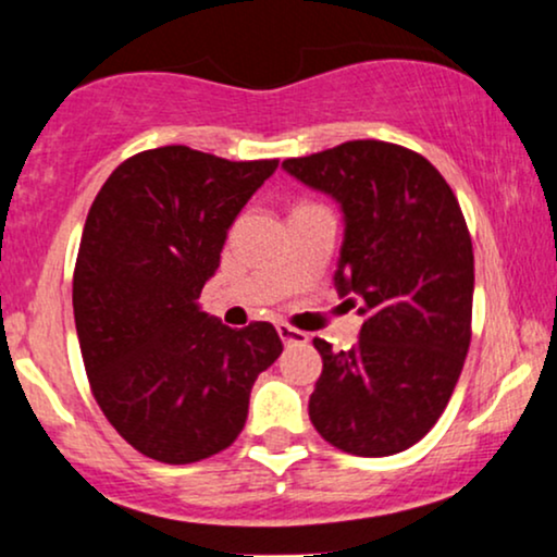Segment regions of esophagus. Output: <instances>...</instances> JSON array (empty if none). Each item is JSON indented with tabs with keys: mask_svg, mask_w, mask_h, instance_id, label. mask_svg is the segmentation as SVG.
<instances>
[{
	"mask_svg": "<svg viewBox=\"0 0 557 557\" xmlns=\"http://www.w3.org/2000/svg\"><path fill=\"white\" fill-rule=\"evenodd\" d=\"M277 332H280V341H283L285 345H304L306 341H309V335H306V332L290 327V324H277Z\"/></svg>",
	"mask_w": 557,
	"mask_h": 557,
	"instance_id": "34e87169",
	"label": "esophagus"
}]
</instances>
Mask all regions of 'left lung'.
I'll return each mask as SVG.
<instances>
[{
	"label": "left lung",
	"instance_id": "1",
	"mask_svg": "<svg viewBox=\"0 0 557 557\" xmlns=\"http://www.w3.org/2000/svg\"><path fill=\"white\" fill-rule=\"evenodd\" d=\"M283 168L341 201L335 283L363 317L350 350L314 337L311 424L350 456H393L437 424L469 354L474 248L461 203L430 159L387 140H345Z\"/></svg>",
	"mask_w": 557,
	"mask_h": 557
}]
</instances>
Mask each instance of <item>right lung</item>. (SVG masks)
Instances as JSON below:
<instances>
[{
  "label": "right lung",
  "instance_id": "1",
  "mask_svg": "<svg viewBox=\"0 0 557 557\" xmlns=\"http://www.w3.org/2000/svg\"><path fill=\"white\" fill-rule=\"evenodd\" d=\"M277 164L159 146L127 157L88 209L73 272L83 367L101 413L146 458L196 463L233 445L253 382L283 354L270 322L230 330L196 304Z\"/></svg>",
  "mask_w": 557,
  "mask_h": 557
}]
</instances>
